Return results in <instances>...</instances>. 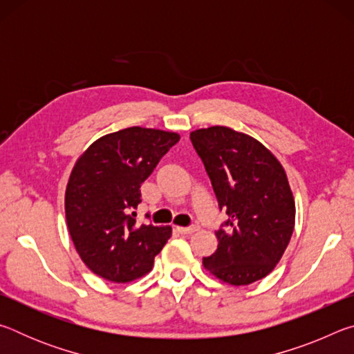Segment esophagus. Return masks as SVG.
I'll return each mask as SVG.
<instances>
[{
  "mask_svg": "<svg viewBox=\"0 0 354 354\" xmlns=\"http://www.w3.org/2000/svg\"><path fill=\"white\" fill-rule=\"evenodd\" d=\"M178 230V232H181V234H194V232H196L200 230V226H187V227H184V226H178L176 227Z\"/></svg>",
  "mask_w": 354,
  "mask_h": 354,
  "instance_id": "1",
  "label": "esophagus"
}]
</instances>
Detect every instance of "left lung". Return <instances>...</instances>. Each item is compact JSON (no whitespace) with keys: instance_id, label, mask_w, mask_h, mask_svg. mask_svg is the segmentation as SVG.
<instances>
[{"instance_id":"1","label":"left lung","mask_w":354,"mask_h":354,"mask_svg":"<svg viewBox=\"0 0 354 354\" xmlns=\"http://www.w3.org/2000/svg\"><path fill=\"white\" fill-rule=\"evenodd\" d=\"M190 140L227 218L215 231L206 270L231 286L266 278L281 261L295 226V200L281 165L259 140L227 127L195 129Z\"/></svg>"}]
</instances>
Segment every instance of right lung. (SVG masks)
Returning a JSON list of instances; mask_svg holds the SVG:
<instances>
[{"label":"right lung","instance_id":"obj_1","mask_svg":"<svg viewBox=\"0 0 354 354\" xmlns=\"http://www.w3.org/2000/svg\"><path fill=\"white\" fill-rule=\"evenodd\" d=\"M178 133L133 127L95 140L75 162L65 189V218L77 254L112 283H131L151 270L171 236L170 226H136L140 185Z\"/></svg>","mask_w":354,"mask_h":354}]
</instances>
